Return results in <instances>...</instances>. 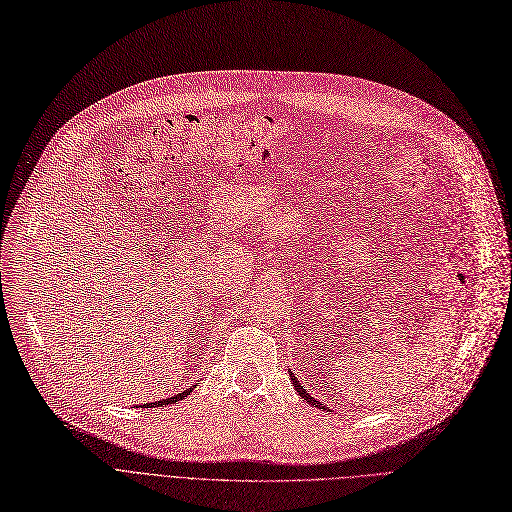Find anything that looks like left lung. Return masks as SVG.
I'll use <instances>...</instances> for the list:
<instances>
[{"mask_svg":"<svg viewBox=\"0 0 512 512\" xmlns=\"http://www.w3.org/2000/svg\"><path fill=\"white\" fill-rule=\"evenodd\" d=\"M289 377H291V381H294V387H296V392H298V394H300V396H302V398H304V400H306L308 404H312V406H316V408H321V406H323L321 402H316L314 398H310V394H306V389H304V387L300 385V381H298V379L294 377V373H289Z\"/></svg>","mask_w":512,"mask_h":512,"instance_id":"obj_1","label":"left lung"}]
</instances>
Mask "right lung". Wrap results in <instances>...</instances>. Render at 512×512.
Listing matches in <instances>:
<instances>
[{
  "label": "right lung",
  "mask_w": 512,
  "mask_h": 512,
  "mask_svg": "<svg viewBox=\"0 0 512 512\" xmlns=\"http://www.w3.org/2000/svg\"><path fill=\"white\" fill-rule=\"evenodd\" d=\"M191 389H193V387L185 389V392H181V394H177V396H173V398H166V400H160V402H150V404H143V406H145V408H156V406H166V404H175V402H179V400L187 398V396L191 394Z\"/></svg>",
  "instance_id": "1"
}]
</instances>
